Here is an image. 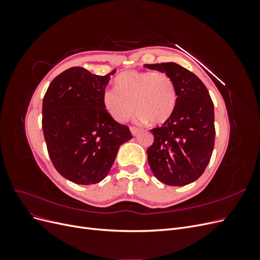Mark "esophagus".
<instances>
[{
	"instance_id": "34e87169",
	"label": "esophagus",
	"mask_w": 260,
	"mask_h": 260,
	"mask_svg": "<svg viewBox=\"0 0 260 260\" xmlns=\"http://www.w3.org/2000/svg\"><path fill=\"white\" fill-rule=\"evenodd\" d=\"M130 131H131V133H132V136H133V137L138 136V135H139V132H140V130H139L138 128H135V127H130Z\"/></svg>"
}]
</instances>
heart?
Segmentation results:
<instances>
[{
	"label": "heart",
	"mask_w": 260,
	"mask_h": 260,
	"mask_svg": "<svg viewBox=\"0 0 260 260\" xmlns=\"http://www.w3.org/2000/svg\"><path fill=\"white\" fill-rule=\"evenodd\" d=\"M116 88H106L102 101L108 114L117 122H124L139 112L138 120L154 125L166 122L177 105L174 81L165 73L128 70L118 75Z\"/></svg>",
	"instance_id": "obj_1"
}]
</instances>
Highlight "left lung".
<instances>
[{"mask_svg":"<svg viewBox=\"0 0 260 260\" xmlns=\"http://www.w3.org/2000/svg\"><path fill=\"white\" fill-rule=\"evenodd\" d=\"M167 74L175 83L177 105L161 127L154 128V143L146 151L148 165L160 182L183 186L205 171L215 145L214 104L198 76L176 62L145 64Z\"/></svg>","mask_w":260,"mask_h":260,"instance_id":"left-lung-1","label":"left lung"}]
</instances>
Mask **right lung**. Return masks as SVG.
<instances>
[{"mask_svg":"<svg viewBox=\"0 0 260 260\" xmlns=\"http://www.w3.org/2000/svg\"><path fill=\"white\" fill-rule=\"evenodd\" d=\"M73 67L50 83L42 105V128L50 158L59 174L76 184L101 182L120 145L132 139L102 101L111 76Z\"/></svg>","mask_w":260,"mask_h":260,"instance_id":"add662e5","label":"right lung"}]
</instances>
